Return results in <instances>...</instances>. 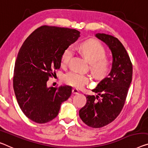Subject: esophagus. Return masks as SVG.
Masks as SVG:
<instances>
[{
  "label": "esophagus",
  "mask_w": 148,
  "mask_h": 148,
  "mask_svg": "<svg viewBox=\"0 0 148 148\" xmlns=\"http://www.w3.org/2000/svg\"><path fill=\"white\" fill-rule=\"evenodd\" d=\"M72 92L73 94H75V95H77V94H79V90L77 89V88H73L72 90Z\"/></svg>",
  "instance_id": "1"
}]
</instances>
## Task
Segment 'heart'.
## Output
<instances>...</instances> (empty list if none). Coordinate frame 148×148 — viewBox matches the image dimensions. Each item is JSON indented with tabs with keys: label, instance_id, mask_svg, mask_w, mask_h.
Returning <instances> with one entry per match:
<instances>
[{
	"label": "heart",
	"instance_id": "b5f03b06",
	"mask_svg": "<svg viewBox=\"0 0 148 148\" xmlns=\"http://www.w3.org/2000/svg\"><path fill=\"white\" fill-rule=\"evenodd\" d=\"M78 49L90 63V70L97 79H103L107 75L109 70V61L105 56V49L101 42L96 40H88L79 45ZM73 55V47L71 46L67 47L61 56V65L63 66L67 65ZM63 79L67 85L82 88L88 83L90 77L83 73L72 71L65 74Z\"/></svg>",
	"mask_w": 148,
	"mask_h": 148
}]
</instances>
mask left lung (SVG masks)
Returning <instances> with one entry per match:
<instances>
[{"mask_svg":"<svg viewBox=\"0 0 148 148\" xmlns=\"http://www.w3.org/2000/svg\"><path fill=\"white\" fill-rule=\"evenodd\" d=\"M95 36L112 52V69L92 90L97 93L96 97L86 96L87 103L79 110V116L87 126L97 128L112 122L121 112L132 79V64L124 45L116 38L101 33Z\"/></svg>","mask_w":148,"mask_h":148,"instance_id":"1","label":"left lung"}]
</instances>
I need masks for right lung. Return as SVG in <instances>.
<instances>
[{
  "label": "right lung",
  "mask_w": 148,
  "mask_h": 148,
  "mask_svg": "<svg viewBox=\"0 0 148 148\" xmlns=\"http://www.w3.org/2000/svg\"><path fill=\"white\" fill-rule=\"evenodd\" d=\"M79 37L77 29L43 26L24 41L15 62L13 87L20 109L29 120L38 124L51 121L71 96L70 86L47 87V82L53 70L60 68L63 52Z\"/></svg>",
  "instance_id": "obj_1"
}]
</instances>
